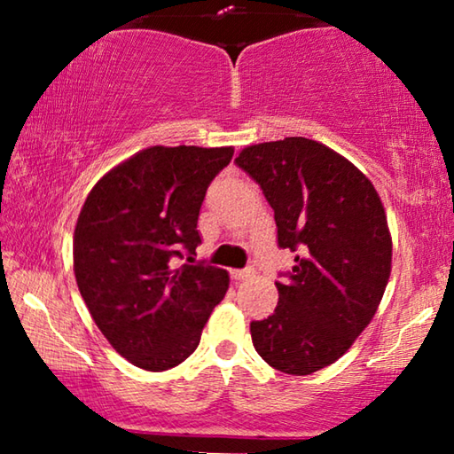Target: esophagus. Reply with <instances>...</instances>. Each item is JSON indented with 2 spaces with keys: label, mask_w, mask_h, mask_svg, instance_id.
<instances>
[{
  "label": "esophagus",
  "mask_w": 454,
  "mask_h": 454,
  "mask_svg": "<svg viewBox=\"0 0 454 454\" xmlns=\"http://www.w3.org/2000/svg\"><path fill=\"white\" fill-rule=\"evenodd\" d=\"M252 274H254V270H252V268H244V270H230V276H232V280H236V282L248 280Z\"/></svg>",
  "instance_id": "esophagus-1"
}]
</instances>
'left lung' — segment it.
Returning a JSON list of instances; mask_svg holds the SVG:
<instances>
[{"mask_svg": "<svg viewBox=\"0 0 454 454\" xmlns=\"http://www.w3.org/2000/svg\"><path fill=\"white\" fill-rule=\"evenodd\" d=\"M234 162L274 210L278 246L296 252L272 317L250 322L252 344L276 371L312 374L336 363L372 320L393 242L371 180L309 137L248 145Z\"/></svg>", "mask_w": 454, "mask_h": 454, "instance_id": "8db88e82", "label": "left lung"}]
</instances>
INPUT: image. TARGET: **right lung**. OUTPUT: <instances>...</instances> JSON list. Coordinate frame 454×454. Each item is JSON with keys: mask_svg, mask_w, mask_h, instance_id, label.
<instances>
[{"mask_svg": "<svg viewBox=\"0 0 454 454\" xmlns=\"http://www.w3.org/2000/svg\"><path fill=\"white\" fill-rule=\"evenodd\" d=\"M232 148L137 152L91 188L74 232V272L91 318L129 363L162 372L198 348L228 272L194 260L198 216Z\"/></svg>", "mask_w": 454, "mask_h": 454, "instance_id": "obj_1", "label": "right lung"}]
</instances>
